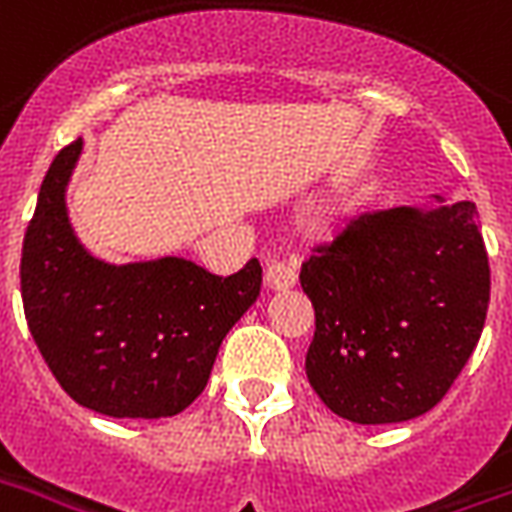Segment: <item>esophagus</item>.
Masks as SVG:
<instances>
[{
	"instance_id": "1",
	"label": "esophagus",
	"mask_w": 512,
	"mask_h": 512,
	"mask_svg": "<svg viewBox=\"0 0 512 512\" xmlns=\"http://www.w3.org/2000/svg\"><path fill=\"white\" fill-rule=\"evenodd\" d=\"M295 268L290 263H279V260H271L266 266V282L271 290H290L295 285Z\"/></svg>"
}]
</instances>
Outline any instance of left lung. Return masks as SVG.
<instances>
[{"mask_svg": "<svg viewBox=\"0 0 512 512\" xmlns=\"http://www.w3.org/2000/svg\"><path fill=\"white\" fill-rule=\"evenodd\" d=\"M442 203V198H437ZM314 306L306 377L352 423L429 412L478 347L491 271L478 208H388L352 219L301 266Z\"/></svg>", "mask_w": 512, "mask_h": 512, "instance_id": "8db88e82", "label": "left lung"}]
</instances>
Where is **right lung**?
Wrapping results in <instances>:
<instances>
[{
    "mask_svg": "<svg viewBox=\"0 0 512 512\" xmlns=\"http://www.w3.org/2000/svg\"><path fill=\"white\" fill-rule=\"evenodd\" d=\"M83 140L45 173L21 252L26 325L64 393L111 418H170L198 399L227 331L255 304L263 268L217 276L184 257L111 266L67 217Z\"/></svg>",
    "mask_w": 512,
    "mask_h": 512,
    "instance_id": "1",
    "label": "right lung"
}]
</instances>
